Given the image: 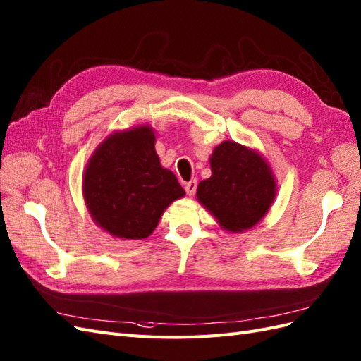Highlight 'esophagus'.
<instances>
[{"mask_svg": "<svg viewBox=\"0 0 361 361\" xmlns=\"http://www.w3.org/2000/svg\"><path fill=\"white\" fill-rule=\"evenodd\" d=\"M197 186H198V181L197 180H190L186 184H184V189H186L188 195H193L197 192Z\"/></svg>", "mask_w": 361, "mask_h": 361, "instance_id": "34e87169", "label": "esophagus"}]
</instances>
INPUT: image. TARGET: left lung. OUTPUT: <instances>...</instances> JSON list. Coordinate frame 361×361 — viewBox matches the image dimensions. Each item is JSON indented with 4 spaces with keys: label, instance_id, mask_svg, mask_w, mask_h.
Masks as SVG:
<instances>
[{
    "label": "left lung",
    "instance_id": "1",
    "mask_svg": "<svg viewBox=\"0 0 361 361\" xmlns=\"http://www.w3.org/2000/svg\"><path fill=\"white\" fill-rule=\"evenodd\" d=\"M212 177L198 184L197 197L222 228L239 233L259 222L275 198L274 175L262 156L225 140L214 148Z\"/></svg>",
    "mask_w": 361,
    "mask_h": 361
}]
</instances>
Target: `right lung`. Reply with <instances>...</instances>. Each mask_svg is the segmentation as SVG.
I'll return each instance as SVG.
<instances>
[{
  "mask_svg": "<svg viewBox=\"0 0 361 361\" xmlns=\"http://www.w3.org/2000/svg\"><path fill=\"white\" fill-rule=\"evenodd\" d=\"M149 127L115 133L90 157L83 193L94 221L119 239H145L168 205L184 197L175 175L160 166Z\"/></svg>",
  "mask_w": 361,
  "mask_h": 361,
  "instance_id": "add662e5",
  "label": "right lung"
}]
</instances>
